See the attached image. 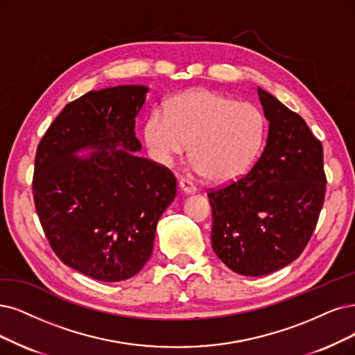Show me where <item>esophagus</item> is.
Listing matches in <instances>:
<instances>
[{"label": "esophagus", "instance_id": "34e87169", "mask_svg": "<svg viewBox=\"0 0 355 355\" xmlns=\"http://www.w3.org/2000/svg\"><path fill=\"white\" fill-rule=\"evenodd\" d=\"M178 187H180V190H181L182 193H184V194H193V193L198 191V189H196V186L193 184V182H190V181H187V180H181Z\"/></svg>", "mask_w": 355, "mask_h": 355}]
</instances>
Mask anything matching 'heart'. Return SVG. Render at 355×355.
<instances>
[{
    "label": "heart",
    "instance_id": "b5f03b06",
    "mask_svg": "<svg viewBox=\"0 0 355 355\" xmlns=\"http://www.w3.org/2000/svg\"><path fill=\"white\" fill-rule=\"evenodd\" d=\"M265 139L257 107L211 90H189L169 103L168 115L155 110L144 140L156 161L171 164L190 146L194 169L214 182H231L254 164Z\"/></svg>",
    "mask_w": 355,
    "mask_h": 355
}]
</instances>
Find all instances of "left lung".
Wrapping results in <instances>:
<instances>
[{"mask_svg":"<svg viewBox=\"0 0 355 355\" xmlns=\"http://www.w3.org/2000/svg\"><path fill=\"white\" fill-rule=\"evenodd\" d=\"M269 121L266 146L250 173L207 194L212 248L244 277H263L304 250L322 211L326 177L322 143L298 114L257 87Z\"/></svg>","mask_w":355,"mask_h":355,"instance_id":"left-lung-1","label":"left lung"}]
</instances>
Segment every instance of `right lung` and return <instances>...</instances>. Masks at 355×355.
<instances>
[{
  "instance_id": "obj_1",
  "label": "right lung",
  "mask_w": 355,
  "mask_h": 355,
  "mask_svg": "<svg viewBox=\"0 0 355 355\" xmlns=\"http://www.w3.org/2000/svg\"><path fill=\"white\" fill-rule=\"evenodd\" d=\"M148 90L87 92L65 105L36 150L33 199L52 250L102 282L128 279L146 265L157 220L177 194L171 171L136 153Z\"/></svg>"
}]
</instances>
